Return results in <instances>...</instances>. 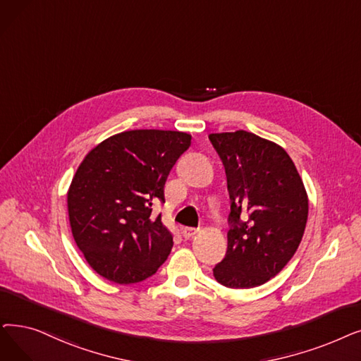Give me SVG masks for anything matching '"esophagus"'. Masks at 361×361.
<instances>
[{
    "label": "esophagus",
    "mask_w": 361,
    "mask_h": 361,
    "mask_svg": "<svg viewBox=\"0 0 361 361\" xmlns=\"http://www.w3.org/2000/svg\"><path fill=\"white\" fill-rule=\"evenodd\" d=\"M181 233H183V238H184V239H190V238H193L195 234L197 233V230L193 228V227H183V228H181Z\"/></svg>",
    "instance_id": "1"
}]
</instances>
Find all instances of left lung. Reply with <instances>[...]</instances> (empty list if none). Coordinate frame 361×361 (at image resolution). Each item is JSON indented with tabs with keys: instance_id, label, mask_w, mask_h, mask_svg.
<instances>
[{
	"instance_id": "1",
	"label": "left lung",
	"mask_w": 361,
	"mask_h": 361,
	"mask_svg": "<svg viewBox=\"0 0 361 361\" xmlns=\"http://www.w3.org/2000/svg\"><path fill=\"white\" fill-rule=\"evenodd\" d=\"M230 195L227 252L214 269L226 288L249 289L277 276L296 252L308 196L283 147L243 130L209 134Z\"/></svg>"
}]
</instances>
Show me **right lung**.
<instances>
[{
  "instance_id": "right-lung-1",
  "label": "right lung",
  "mask_w": 361,
  "mask_h": 361,
  "mask_svg": "<svg viewBox=\"0 0 361 361\" xmlns=\"http://www.w3.org/2000/svg\"><path fill=\"white\" fill-rule=\"evenodd\" d=\"M180 131L133 130L97 145L68 192L73 239L91 269L119 285L143 281L166 261L172 234L152 207L165 202L169 171L190 147Z\"/></svg>"
}]
</instances>
